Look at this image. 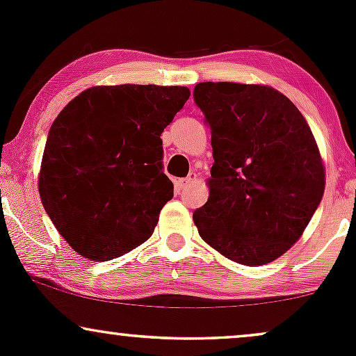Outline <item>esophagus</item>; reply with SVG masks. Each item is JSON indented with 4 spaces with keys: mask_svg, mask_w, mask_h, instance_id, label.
<instances>
[{
    "mask_svg": "<svg viewBox=\"0 0 356 356\" xmlns=\"http://www.w3.org/2000/svg\"><path fill=\"white\" fill-rule=\"evenodd\" d=\"M195 181H197V175H195V174H191L189 177H186V179H179V181H177V187H179V191L187 189V187H189L191 184H194Z\"/></svg>",
    "mask_w": 356,
    "mask_h": 356,
    "instance_id": "obj_1",
    "label": "esophagus"
}]
</instances>
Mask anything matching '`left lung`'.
<instances>
[{"instance_id": "left-lung-1", "label": "left lung", "mask_w": 356, "mask_h": 356, "mask_svg": "<svg viewBox=\"0 0 356 356\" xmlns=\"http://www.w3.org/2000/svg\"><path fill=\"white\" fill-rule=\"evenodd\" d=\"M194 100L214 157L209 199L192 216L199 236L234 263H271L303 236L325 192L312 129L268 85L204 81Z\"/></svg>"}]
</instances>
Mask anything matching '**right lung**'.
Masks as SVG:
<instances>
[{"label": "right lung", "mask_w": 356, "mask_h": 356, "mask_svg": "<svg viewBox=\"0 0 356 356\" xmlns=\"http://www.w3.org/2000/svg\"><path fill=\"white\" fill-rule=\"evenodd\" d=\"M187 87L99 85L60 112L48 134L38 192L80 256L108 261L152 236L174 184L162 172L161 134Z\"/></svg>", "instance_id": "1"}]
</instances>
